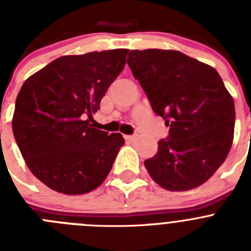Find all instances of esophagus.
Here are the masks:
<instances>
[{
    "instance_id": "obj_1",
    "label": "esophagus",
    "mask_w": 251,
    "mask_h": 251,
    "mask_svg": "<svg viewBox=\"0 0 251 251\" xmlns=\"http://www.w3.org/2000/svg\"><path fill=\"white\" fill-rule=\"evenodd\" d=\"M137 134H133V136H126V139H128V141H134V139H137Z\"/></svg>"
}]
</instances>
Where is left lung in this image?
I'll list each match as a JSON object with an SVG mask.
<instances>
[{"mask_svg": "<svg viewBox=\"0 0 251 251\" xmlns=\"http://www.w3.org/2000/svg\"><path fill=\"white\" fill-rule=\"evenodd\" d=\"M128 65L170 136L146 159L148 174L168 191L205 183L234 139V99L212 66L176 50H132Z\"/></svg>", "mask_w": 251, "mask_h": 251, "instance_id": "obj_1", "label": "left lung"}]
</instances>
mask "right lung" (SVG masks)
<instances>
[{
	"mask_svg": "<svg viewBox=\"0 0 251 251\" xmlns=\"http://www.w3.org/2000/svg\"><path fill=\"white\" fill-rule=\"evenodd\" d=\"M127 54V49H115L57 57L21 86L13 136L27 167L51 190L88 194L112 170L123 136H108L90 121Z\"/></svg>",
	"mask_w": 251,
	"mask_h": 251,
	"instance_id": "add662e5",
	"label": "right lung"
}]
</instances>
